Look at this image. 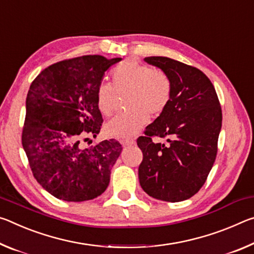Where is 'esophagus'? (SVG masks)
Returning a JSON list of instances; mask_svg holds the SVG:
<instances>
[{"instance_id":"esophagus-1","label":"esophagus","mask_w":254,"mask_h":254,"mask_svg":"<svg viewBox=\"0 0 254 254\" xmlns=\"http://www.w3.org/2000/svg\"><path fill=\"white\" fill-rule=\"evenodd\" d=\"M135 140L134 139H126V140H123L122 142V144H123V146H131V145H135Z\"/></svg>"}]
</instances>
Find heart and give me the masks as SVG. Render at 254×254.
I'll return each instance as SVG.
<instances>
[{"instance_id":"1","label":"heart","mask_w":254,"mask_h":254,"mask_svg":"<svg viewBox=\"0 0 254 254\" xmlns=\"http://www.w3.org/2000/svg\"><path fill=\"white\" fill-rule=\"evenodd\" d=\"M172 94L169 76L162 70L127 61L112 72V85L101 83L97 89V105L106 117L114 114L118 95L127 99L131 111L117 116L107 124L106 134L119 139H128L136 135L149 122V115L160 116L168 107Z\"/></svg>"}]
</instances>
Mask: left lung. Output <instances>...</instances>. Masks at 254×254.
Masks as SVG:
<instances>
[{"mask_svg": "<svg viewBox=\"0 0 254 254\" xmlns=\"http://www.w3.org/2000/svg\"><path fill=\"white\" fill-rule=\"evenodd\" d=\"M162 69L172 84L166 109L145 135L137 139L143 152L139 184L148 196L169 202L186 200L197 193L217 154L222 109L213 83L200 69L169 57H145ZM152 135L168 144L154 143Z\"/></svg>", "mask_w": 254, "mask_h": 254, "instance_id": "obj_1", "label": "left lung"}]
</instances>
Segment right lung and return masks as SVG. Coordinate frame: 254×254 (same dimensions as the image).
Here are the masks:
<instances>
[{
	"mask_svg": "<svg viewBox=\"0 0 254 254\" xmlns=\"http://www.w3.org/2000/svg\"><path fill=\"white\" fill-rule=\"evenodd\" d=\"M122 58L86 55L53 64L31 83L26 100L22 146L33 177L54 197L85 201L105 192L123 151L115 139L83 148L102 124L97 89Z\"/></svg>",
	"mask_w": 254,
	"mask_h": 254,
	"instance_id": "add662e5",
	"label": "right lung"
}]
</instances>
